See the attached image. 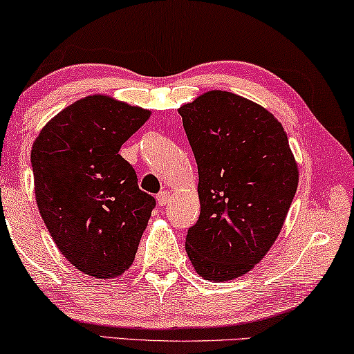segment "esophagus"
Masks as SVG:
<instances>
[{"label":"esophagus","instance_id":"esophagus-1","mask_svg":"<svg viewBox=\"0 0 354 354\" xmlns=\"http://www.w3.org/2000/svg\"><path fill=\"white\" fill-rule=\"evenodd\" d=\"M168 201H170V194H168L167 191H160L157 194V202H158V205H160V207L167 205Z\"/></svg>","mask_w":354,"mask_h":354}]
</instances>
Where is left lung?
Here are the masks:
<instances>
[{"instance_id":"8db88e82","label":"left lung","mask_w":354,"mask_h":354,"mask_svg":"<svg viewBox=\"0 0 354 354\" xmlns=\"http://www.w3.org/2000/svg\"><path fill=\"white\" fill-rule=\"evenodd\" d=\"M198 170L201 215L186 252L207 281L245 274L266 255L298 186L287 134L274 115L227 91L179 109Z\"/></svg>"}]
</instances>
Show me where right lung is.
<instances>
[{
    "label": "right lung",
    "mask_w": 354,
    "mask_h": 354,
    "mask_svg": "<svg viewBox=\"0 0 354 354\" xmlns=\"http://www.w3.org/2000/svg\"><path fill=\"white\" fill-rule=\"evenodd\" d=\"M149 115L88 96L57 113L33 142L38 210L62 255L88 276L117 277L131 266L156 207L118 153Z\"/></svg>",
    "instance_id": "right-lung-1"
}]
</instances>
